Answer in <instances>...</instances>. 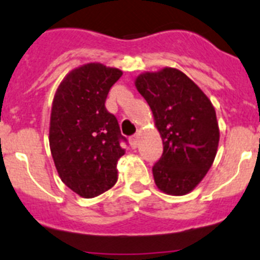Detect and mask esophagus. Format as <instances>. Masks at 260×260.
Segmentation results:
<instances>
[{"mask_svg":"<svg viewBox=\"0 0 260 260\" xmlns=\"http://www.w3.org/2000/svg\"><path fill=\"white\" fill-rule=\"evenodd\" d=\"M129 143H131V146H132L133 149L137 148V145H139V135H133V136H131Z\"/></svg>","mask_w":260,"mask_h":260,"instance_id":"1","label":"esophagus"}]
</instances>
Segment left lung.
I'll return each mask as SVG.
<instances>
[{"mask_svg": "<svg viewBox=\"0 0 260 260\" xmlns=\"http://www.w3.org/2000/svg\"><path fill=\"white\" fill-rule=\"evenodd\" d=\"M135 83L164 143V153L153 166L155 184L169 195H186L202 182L217 153L220 131L213 106L193 81L174 68L140 74Z\"/></svg>", "mask_w": 260, "mask_h": 260, "instance_id": "8db88e82", "label": "left lung"}]
</instances>
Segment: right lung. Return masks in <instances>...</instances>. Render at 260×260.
<instances>
[{"label": "right lung", "mask_w": 260, "mask_h": 260, "mask_svg": "<svg viewBox=\"0 0 260 260\" xmlns=\"http://www.w3.org/2000/svg\"><path fill=\"white\" fill-rule=\"evenodd\" d=\"M123 72L99 62L82 65L65 77L52 103L49 146L61 180L85 199L95 198L117 180L124 154L115 115L106 98Z\"/></svg>", "instance_id": "obj_1"}]
</instances>
